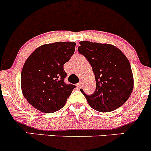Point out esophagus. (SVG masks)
Wrapping results in <instances>:
<instances>
[{"mask_svg": "<svg viewBox=\"0 0 151 151\" xmlns=\"http://www.w3.org/2000/svg\"><path fill=\"white\" fill-rule=\"evenodd\" d=\"M77 87L78 88H81V87H82V83H81V82H80V83H79L77 85Z\"/></svg>", "mask_w": 151, "mask_h": 151, "instance_id": "esophagus-1", "label": "esophagus"}]
</instances>
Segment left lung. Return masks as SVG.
Here are the masks:
<instances>
[{
	"mask_svg": "<svg viewBox=\"0 0 151 151\" xmlns=\"http://www.w3.org/2000/svg\"><path fill=\"white\" fill-rule=\"evenodd\" d=\"M78 52L92 66L96 91L87 95L90 106L99 112H112L124 104L132 92L134 79L130 63L124 54L109 44L83 41Z\"/></svg>",
	"mask_w": 151,
	"mask_h": 151,
	"instance_id": "left-lung-1",
	"label": "left lung"
}]
</instances>
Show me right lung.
I'll return each mask as SVG.
<instances>
[{"instance_id": "add662e5", "label": "right lung", "mask_w": 151, "mask_h": 151, "mask_svg": "<svg viewBox=\"0 0 151 151\" xmlns=\"http://www.w3.org/2000/svg\"><path fill=\"white\" fill-rule=\"evenodd\" d=\"M75 42H55L38 47L25 61L21 72L24 97L34 108L52 113L61 109L76 88L64 83L63 65L75 50Z\"/></svg>"}]
</instances>
